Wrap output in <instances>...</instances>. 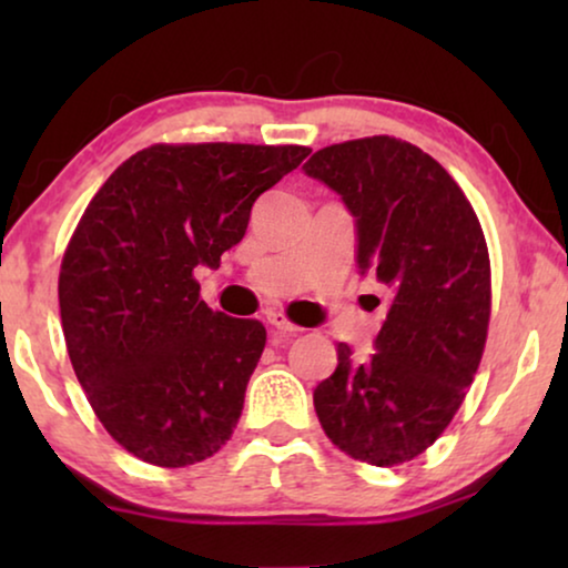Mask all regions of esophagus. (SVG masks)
I'll list each match as a JSON object with an SVG mask.
<instances>
[{"instance_id": "1", "label": "esophagus", "mask_w": 568, "mask_h": 568, "mask_svg": "<svg viewBox=\"0 0 568 568\" xmlns=\"http://www.w3.org/2000/svg\"><path fill=\"white\" fill-rule=\"evenodd\" d=\"M266 321H268L271 325H274L276 331H282V333H297V331H300L297 325H294L284 313H278V310H271V313L266 315Z\"/></svg>"}]
</instances>
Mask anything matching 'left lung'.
Wrapping results in <instances>:
<instances>
[{"label": "left lung", "mask_w": 568, "mask_h": 568, "mask_svg": "<svg viewBox=\"0 0 568 568\" xmlns=\"http://www.w3.org/2000/svg\"><path fill=\"white\" fill-rule=\"evenodd\" d=\"M302 170L354 216L359 274L393 292L375 352L336 346L315 414L354 460H414L453 422L484 354L491 268L478 216L437 160L393 136L325 146Z\"/></svg>", "instance_id": "1"}]
</instances>
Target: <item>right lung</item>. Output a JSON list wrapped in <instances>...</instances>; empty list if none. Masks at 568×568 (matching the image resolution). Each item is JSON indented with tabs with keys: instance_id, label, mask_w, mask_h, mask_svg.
<instances>
[{
	"instance_id": "add662e5",
	"label": "right lung",
	"mask_w": 568,
	"mask_h": 568,
	"mask_svg": "<svg viewBox=\"0 0 568 568\" xmlns=\"http://www.w3.org/2000/svg\"><path fill=\"white\" fill-rule=\"evenodd\" d=\"M307 154L154 144L84 209L59 274L67 352L100 424L139 460L185 468L235 432L266 328L214 313L193 268H220L255 199Z\"/></svg>"
}]
</instances>
